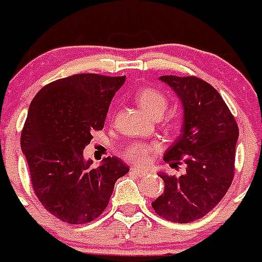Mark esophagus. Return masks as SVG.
<instances>
[{
    "instance_id": "34e87169",
    "label": "esophagus",
    "mask_w": 262,
    "mask_h": 262,
    "mask_svg": "<svg viewBox=\"0 0 262 262\" xmlns=\"http://www.w3.org/2000/svg\"><path fill=\"white\" fill-rule=\"evenodd\" d=\"M132 173L136 176H138V178H141V176H146L149 172L146 171V169H140V168H132L130 169Z\"/></svg>"
}]
</instances>
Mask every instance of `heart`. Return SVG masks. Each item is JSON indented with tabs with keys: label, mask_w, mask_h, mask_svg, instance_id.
<instances>
[{
	"label": "heart",
	"mask_w": 262,
	"mask_h": 262,
	"mask_svg": "<svg viewBox=\"0 0 262 262\" xmlns=\"http://www.w3.org/2000/svg\"><path fill=\"white\" fill-rule=\"evenodd\" d=\"M136 99L138 105L145 110L149 116L160 117L168 106V99L164 93L153 89V87H142L136 93ZM161 145L159 142H132L122 150L125 160L135 163L137 165H145L149 163L153 153L159 152Z\"/></svg>",
	"instance_id": "obj_1"
}]
</instances>
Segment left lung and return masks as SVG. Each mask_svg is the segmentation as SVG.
I'll use <instances>...</instances> for the list:
<instances>
[{
	"mask_svg": "<svg viewBox=\"0 0 262 262\" xmlns=\"http://www.w3.org/2000/svg\"><path fill=\"white\" fill-rule=\"evenodd\" d=\"M160 79L176 91L184 107L182 136L165 152L164 161L172 168L186 164V172L159 175L165 190L152 207L164 220L188 223L208 214L230 188L239 132L226 102L210 83L192 75Z\"/></svg>",
	"mask_w": 262,
	"mask_h": 262,
	"instance_id": "obj_1",
	"label": "left lung"
}]
</instances>
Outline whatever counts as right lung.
Returning a JSON list of instances; mask_svg holds the SVG:
<instances>
[{
  "mask_svg": "<svg viewBox=\"0 0 262 262\" xmlns=\"http://www.w3.org/2000/svg\"><path fill=\"white\" fill-rule=\"evenodd\" d=\"M125 76L76 74L48 83L31 102L21 132L33 192L47 211L70 225L90 223L107 207L129 167L107 157L99 167L83 149L103 129L110 102Z\"/></svg>",
  "mask_w": 262,
  "mask_h": 262,
  "instance_id": "add662e5",
  "label": "right lung"
}]
</instances>
